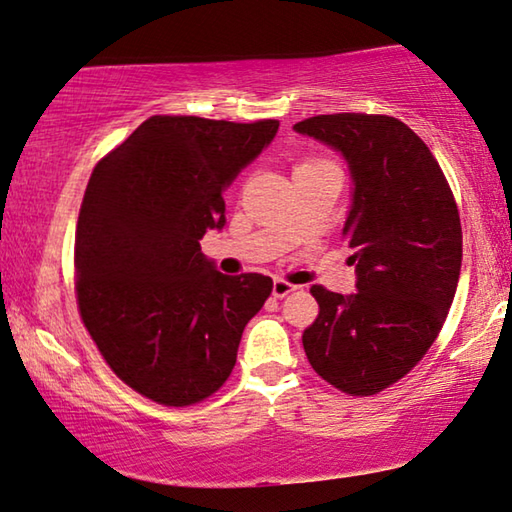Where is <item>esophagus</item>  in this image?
Returning <instances> with one entry per match:
<instances>
[{
    "mask_svg": "<svg viewBox=\"0 0 512 512\" xmlns=\"http://www.w3.org/2000/svg\"><path fill=\"white\" fill-rule=\"evenodd\" d=\"M298 287L296 285H289V282H285V280H275L273 282V298H285V296H289L291 291H296Z\"/></svg>",
    "mask_w": 512,
    "mask_h": 512,
    "instance_id": "esophagus-1",
    "label": "esophagus"
}]
</instances>
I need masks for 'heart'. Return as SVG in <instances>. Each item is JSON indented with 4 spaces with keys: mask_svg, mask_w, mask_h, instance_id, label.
Masks as SVG:
<instances>
[{
    "mask_svg": "<svg viewBox=\"0 0 512 512\" xmlns=\"http://www.w3.org/2000/svg\"><path fill=\"white\" fill-rule=\"evenodd\" d=\"M312 164H321V161H305V164H300V166H312ZM298 166V168H300Z\"/></svg>",
    "mask_w": 512,
    "mask_h": 512,
    "instance_id": "heart-1",
    "label": "heart"
}]
</instances>
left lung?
<instances>
[{
  "mask_svg": "<svg viewBox=\"0 0 512 512\" xmlns=\"http://www.w3.org/2000/svg\"><path fill=\"white\" fill-rule=\"evenodd\" d=\"M339 152L351 173L344 239L353 294L319 285V316L303 332L312 369L353 396L403 378L424 358L449 314L462 264L456 200L426 143L389 116L332 113L296 123Z\"/></svg>",
  "mask_w": 512,
  "mask_h": 512,
  "instance_id": "8db88e82",
  "label": "left lung"
}]
</instances>
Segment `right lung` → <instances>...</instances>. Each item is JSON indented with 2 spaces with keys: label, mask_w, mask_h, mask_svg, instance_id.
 <instances>
[{
  "label": "right lung",
  "mask_w": 512,
  "mask_h": 512,
  "mask_svg": "<svg viewBox=\"0 0 512 512\" xmlns=\"http://www.w3.org/2000/svg\"><path fill=\"white\" fill-rule=\"evenodd\" d=\"M278 120L152 116L95 166L77 221V303L120 380L164 405L212 396L237 362L269 275H223L200 250L223 193L269 148Z\"/></svg>",
  "instance_id": "right-lung-1"
}]
</instances>
